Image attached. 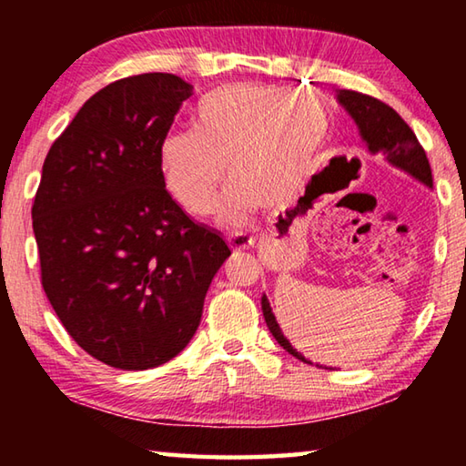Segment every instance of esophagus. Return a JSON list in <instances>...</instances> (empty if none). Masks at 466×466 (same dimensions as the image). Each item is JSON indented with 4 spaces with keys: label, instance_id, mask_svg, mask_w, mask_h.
Listing matches in <instances>:
<instances>
[{
    "label": "esophagus",
    "instance_id": "obj_1",
    "mask_svg": "<svg viewBox=\"0 0 466 466\" xmlns=\"http://www.w3.org/2000/svg\"><path fill=\"white\" fill-rule=\"evenodd\" d=\"M226 240H228V244H230V248H234V250H248L252 244H255V238L244 232H236V234L226 236Z\"/></svg>",
    "mask_w": 466,
    "mask_h": 466
}]
</instances>
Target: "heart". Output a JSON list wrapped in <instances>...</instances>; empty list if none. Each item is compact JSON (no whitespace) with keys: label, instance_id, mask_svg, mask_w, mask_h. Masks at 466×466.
Here are the masks:
<instances>
[{"label":"heart","instance_id":"obj_1","mask_svg":"<svg viewBox=\"0 0 466 466\" xmlns=\"http://www.w3.org/2000/svg\"><path fill=\"white\" fill-rule=\"evenodd\" d=\"M329 125L322 102L306 92L234 86L208 94L195 108L193 131L160 139L164 187L187 214L205 216L226 172L230 185L216 218L242 226L265 201L283 203L298 191L327 144Z\"/></svg>","mask_w":466,"mask_h":466}]
</instances>
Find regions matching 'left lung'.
<instances>
[{"instance_id": "1", "label": "left lung", "mask_w": 466, "mask_h": 466, "mask_svg": "<svg viewBox=\"0 0 466 466\" xmlns=\"http://www.w3.org/2000/svg\"><path fill=\"white\" fill-rule=\"evenodd\" d=\"M337 100L339 105L351 115V119L356 121L360 136L366 141L370 152L382 154L386 160H389V164L407 172V175H411L425 187L433 185L431 168L428 156H425V149L421 147L420 141H417L411 127L400 119L397 110L384 105L382 100L353 90H337ZM261 306L265 322L267 327H269L271 335L275 337V341H278L288 353H291L296 360L312 364V361H309L302 353L296 351L288 339L283 337L278 320H275V314L271 312L267 296L261 298Z\"/></svg>"}]
</instances>
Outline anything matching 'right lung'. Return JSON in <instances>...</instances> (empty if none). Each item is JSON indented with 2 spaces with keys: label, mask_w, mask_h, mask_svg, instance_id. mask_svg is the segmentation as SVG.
<instances>
[{
  "label": "right lung",
  "mask_w": 466,
  "mask_h": 466,
  "mask_svg": "<svg viewBox=\"0 0 466 466\" xmlns=\"http://www.w3.org/2000/svg\"><path fill=\"white\" fill-rule=\"evenodd\" d=\"M193 86L172 74L116 80L53 141L33 205L43 289L86 353L119 370L178 356L230 257L164 187L157 146Z\"/></svg>",
  "instance_id": "right-lung-1"
}]
</instances>
